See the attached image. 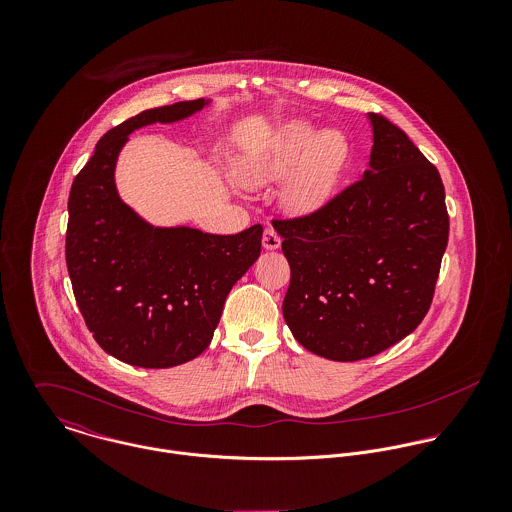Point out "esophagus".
I'll return each mask as SVG.
<instances>
[{"instance_id":"obj_1","label":"esophagus","mask_w":512,"mask_h":512,"mask_svg":"<svg viewBox=\"0 0 512 512\" xmlns=\"http://www.w3.org/2000/svg\"><path fill=\"white\" fill-rule=\"evenodd\" d=\"M280 244H282L280 234H278L272 226H268V228L264 230V236H262V246H264L266 250H276V248H280Z\"/></svg>"}]
</instances>
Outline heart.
I'll use <instances>...</instances> for the list:
<instances>
[{
  "instance_id": "heart-1",
  "label": "heart",
  "mask_w": 512,
  "mask_h": 512,
  "mask_svg": "<svg viewBox=\"0 0 512 512\" xmlns=\"http://www.w3.org/2000/svg\"><path fill=\"white\" fill-rule=\"evenodd\" d=\"M349 155V142L339 130L319 132L307 122L293 120L248 147L236 163V173L246 187H262L292 171L282 203L292 215H309L331 201Z\"/></svg>"
}]
</instances>
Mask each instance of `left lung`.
Masks as SVG:
<instances>
[{
    "label": "left lung",
    "mask_w": 512,
    "mask_h": 512,
    "mask_svg": "<svg viewBox=\"0 0 512 512\" xmlns=\"http://www.w3.org/2000/svg\"><path fill=\"white\" fill-rule=\"evenodd\" d=\"M368 169L319 211L274 220L292 268L284 319L307 351L351 363L426 317L449 236L438 169L380 114H368Z\"/></svg>",
    "instance_id": "1"
}]
</instances>
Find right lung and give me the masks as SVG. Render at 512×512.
<instances>
[{
  "label": "right lung",
  "mask_w": 512,
  "mask_h": 512,
  "mask_svg": "<svg viewBox=\"0 0 512 512\" xmlns=\"http://www.w3.org/2000/svg\"><path fill=\"white\" fill-rule=\"evenodd\" d=\"M209 102H177L122 122L74 177L65 246L74 299L96 343L128 365L169 368L199 357L226 295L260 256V224L228 236L153 226L116 191V161L134 130L185 120Z\"/></svg>",
  "instance_id": "add662e5"
}]
</instances>
